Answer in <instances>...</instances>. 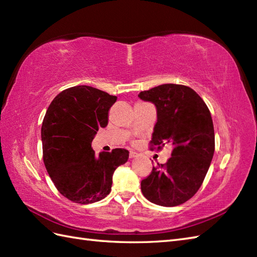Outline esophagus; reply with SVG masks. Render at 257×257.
I'll list each match as a JSON object with an SVG mask.
<instances>
[{
  "label": "esophagus",
  "mask_w": 257,
  "mask_h": 257,
  "mask_svg": "<svg viewBox=\"0 0 257 257\" xmlns=\"http://www.w3.org/2000/svg\"><path fill=\"white\" fill-rule=\"evenodd\" d=\"M137 156H138L137 152H135V151H130V154H129V158H130V159H133V158H136Z\"/></svg>",
  "instance_id": "34e87169"
}]
</instances>
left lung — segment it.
Masks as SVG:
<instances>
[{
	"mask_svg": "<svg viewBox=\"0 0 257 257\" xmlns=\"http://www.w3.org/2000/svg\"><path fill=\"white\" fill-rule=\"evenodd\" d=\"M140 99L154 103L157 123L150 144L173 146L166 165L154 167L141 181L146 199L161 206H177L196 193L214 155V128L209 108L188 86L163 84L141 91Z\"/></svg>",
	"mask_w": 257,
	"mask_h": 257,
	"instance_id": "8db88e82",
	"label": "left lung"
}]
</instances>
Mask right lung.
Segmentation results:
<instances>
[{
	"instance_id": "add662e5",
	"label": "right lung",
	"mask_w": 257,
	"mask_h": 257,
	"mask_svg": "<svg viewBox=\"0 0 257 257\" xmlns=\"http://www.w3.org/2000/svg\"><path fill=\"white\" fill-rule=\"evenodd\" d=\"M116 100V96L81 85L59 92L48 106L41 130L44 165L59 193L75 203L106 198L114 170L128 160L125 149L101 151L97 157L91 148Z\"/></svg>"
}]
</instances>
